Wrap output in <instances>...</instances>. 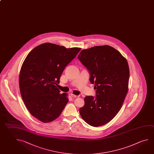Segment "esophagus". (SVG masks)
Returning <instances> with one entry per match:
<instances>
[{"mask_svg": "<svg viewBox=\"0 0 154 154\" xmlns=\"http://www.w3.org/2000/svg\"><path fill=\"white\" fill-rule=\"evenodd\" d=\"M71 97H72V98H77V97H78L79 96H77V95H75V94H71Z\"/></svg>", "mask_w": 154, "mask_h": 154, "instance_id": "obj_1", "label": "esophagus"}]
</instances>
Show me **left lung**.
I'll use <instances>...</instances> for the list:
<instances>
[{"instance_id":"obj_1","label":"left lung","mask_w":154,"mask_h":154,"mask_svg":"<svg viewBox=\"0 0 154 154\" xmlns=\"http://www.w3.org/2000/svg\"><path fill=\"white\" fill-rule=\"evenodd\" d=\"M78 60L88 69L96 97L87 96L79 109L81 117L92 127L102 126L115 117L128 90L129 68L121 54L109 45L83 50Z\"/></svg>"}]
</instances>
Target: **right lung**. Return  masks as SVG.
Returning <instances> with one entry per match:
<instances>
[{"mask_svg": "<svg viewBox=\"0 0 154 154\" xmlns=\"http://www.w3.org/2000/svg\"><path fill=\"white\" fill-rule=\"evenodd\" d=\"M81 50L46 43L27 54L19 74L20 91L28 111L40 121H53L68 103L67 94H60L56 85Z\"/></svg>", "mask_w": 154, "mask_h": 154, "instance_id": "right-lung-1", "label": "right lung"}]
</instances>
